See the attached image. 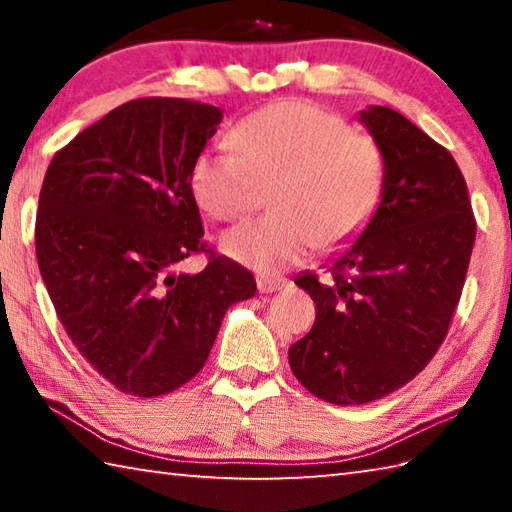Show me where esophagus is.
Returning a JSON list of instances; mask_svg holds the SVG:
<instances>
[{"mask_svg": "<svg viewBox=\"0 0 512 512\" xmlns=\"http://www.w3.org/2000/svg\"><path fill=\"white\" fill-rule=\"evenodd\" d=\"M287 280L284 277H275V275H257V289L259 293H273V291H282L287 287Z\"/></svg>", "mask_w": 512, "mask_h": 512, "instance_id": "34e87169", "label": "esophagus"}]
</instances>
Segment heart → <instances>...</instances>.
<instances>
[{"mask_svg": "<svg viewBox=\"0 0 512 512\" xmlns=\"http://www.w3.org/2000/svg\"><path fill=\"white\" fill-rule=\"evenodd\" d=\"M232 149L198 155L189 183L201 210L237 221L273 189V214L223 237V250L257 271L296 264L316 244L336 250L372 221L386 187V155L348 119L311 101H277L232 131Z\"/></svg>", "mask_w": 512, "mask_h": 512, "instance_id": "1", "label": "heart"}]
</instances>
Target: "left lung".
<instances>
[{"mask_svg": "<svg viewBox=\"0 0 512 512\" xmlns=\"http://www.w3.org/2000/svg\"><path fill=\"white\" fill-rule=\"evenodd\" d=\"M361 121L386 155L375 216L325 280L296 284L316 302L307 336L289 348L311 395L354 406L386 397L443 345L476 239L467 185L445 146L400 112L372 106Z\"/></svg>", "mask_w": 512, "mask_h": 512, "instance_id": "left-lung-1", "label": "left lung"}]
</instances>
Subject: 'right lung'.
Segmentation results:
<instances>
[{
	"label": "right lung",
	"instance_id": "obj_1",
	"mask_svg": "<svg viewBox=\"0 0 512 512\" xmlns=\"http://www.w3.org/2000/svg\"><path fill=\"white\" fill-rule=\"evenodd\" d=\"M223 112L146 97L121 103L56 151L40 189L36 257L65 332L126 395L158 397L205 366L253 273L203 241L192 167ZM205 252L201 274L175 264Z\"/></svg>",
	"mask_w": 512,
	"mask_h": 512
}]
</instances>
